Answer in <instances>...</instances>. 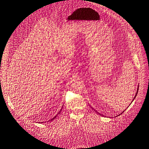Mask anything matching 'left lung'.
I'll return each mask as SVG.
<instances>
[{"label":"left lung","instance_id":"obj_1","mask_svg":"<svg viewBox=\"0 0 149 149\" xmlns=\"http://www.w3.org/2000/svg\"><path fill=\"white\" fill-rule=\"evenodd\" d=\"M138 90H139V88H138V90H137V92H136V95H135V97H134V99H135V97H136V96L137 95V94H138ZM124 112V111H123ZM99 114H100V113H99Z\"/></svg>","mask_w":149,"mask_h":149}]
</instances>
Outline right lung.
Segmentation results:
<instances>
[{"label": "right lung", "mask_w": 149, "mask_h": 149, "mask_svg": "<svg viewBox=\"0 0 149 149\" xmlns=\"http://www.w3.org/2000/svg\"><path fill=\"white\" fill-rule=\"evenodd\" d=\"M59 113H60V111L59 112ZM56 116H55V117H54V118H52V119H51V121H52V120H54V119H55V118H56ZM49 121H50V120H49Z\"/></svg>", "instance_id": "obj_1"}]
</instances>
